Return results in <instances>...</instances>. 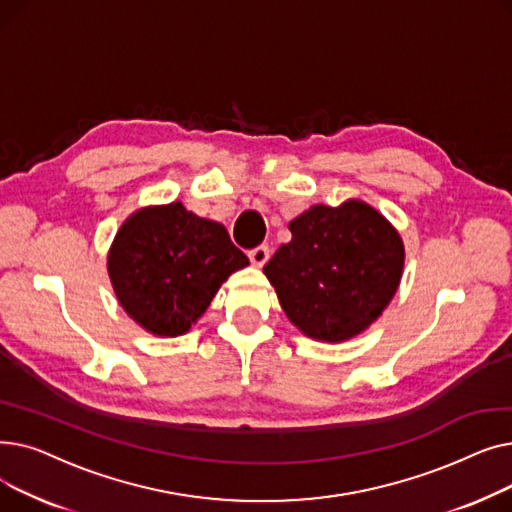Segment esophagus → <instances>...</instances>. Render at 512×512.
Segmentation results:
<instances>
[{"label":"esophagus","mask_w":512,"mask_h":512,"mask_svg":"<svg viewBox=\"0 0 512 512\" xmlns=\"http://www.w3.org/2000/svg\"><path fill=\"white\" fill-rule=\"evenodd\" d=\"M249 259H251L253 265L261 267L263 263H267V259H270V247H267V245H259V247L251 249V251H249Z\"/></svg>","instance_id":"obj_1"}]
</instances>
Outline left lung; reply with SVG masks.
Listing matches in <instances>:
<instances>
[{
  "label": "left lung",
  "instance_id": "obj_1",
  "mask_svg": "<svg viewBox=\"0 0 512 512\" xmlns=\"http://www.w3.org/2000/svg\"><path fill=\"white\" fill-rule=\"evenodd\" d=\"M288 228L292 240L263 267L288 319L326 342L361 334L398 288L405 263L398 232L361 201L313 205Z\"/></svg>",
  "mask_w": 512,
  "mask_h": 512
}]
</instances>
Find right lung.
<instances>
[{"mask_svg": "<svg viewBox=\"0 0 512 512\" xmlns=\"http://www.w3.org/2000/svg\"><path fill=\"white\" fill-rule=\"evenodd\" d=\"M247 255L218 222L182 203L141 209L122 224L107 257L124 311L157 336H180L205 313L215 292Z\"/></svg>", "mask_w": 512, "mask_h": 512, "instance_id": "right-lung-1", "label": "right lung"}]
</instances>
